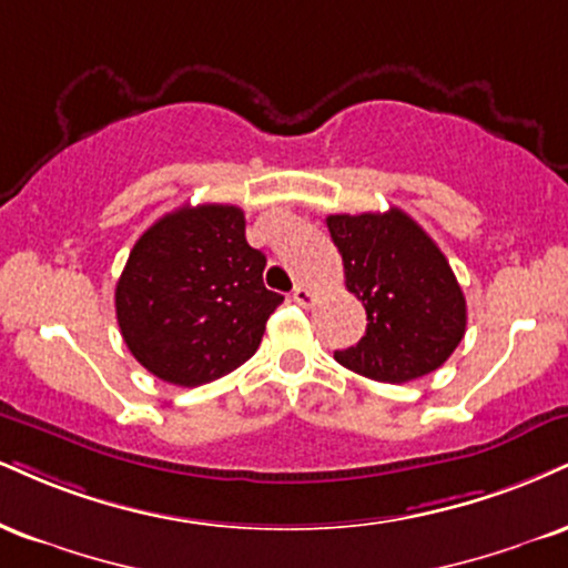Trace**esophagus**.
Masks as SVG:
<instances>
[{"mask_svg": "<svg viewBox=\"0 0 568 568\" xmlns=\"http://www.w3.org/2000/svg\"><path fill=\"white\" fill-rule=\"evenodd\" d=\"M314 298H317V293H314L312 288H306V285H296V288H293V302L296 304L312 306Z\"/></svg>", "mask_w": 568, "mask_h": 568, "instance_id": "esophagus-1", "label": "esophagus"}]
</instances>
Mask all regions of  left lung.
Listing matches in <instances>:
<instances>
[{
  "mask_svg": "<svg viewBox=\"0 0 568 568\" xmlns=\"http://www.w3.org/2000/svg\"><path fill=\"white\" fill-rule=\"evenodd\" d=\"M325 222L346 288L367 312L365 336L336 352V362L381 384H407L442 367L466 336V296L439 245L402 209Z\"/></svg>",
  "mask_w": 568,
  "mask_h": 568,
  "instance_id": "obj_1",
  "label": "left lung"
}]
</instances>
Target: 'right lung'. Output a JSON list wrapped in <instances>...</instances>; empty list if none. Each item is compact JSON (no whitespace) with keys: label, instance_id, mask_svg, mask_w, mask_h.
Here are the masks:
<instances>
[{"label":"right lung","instance_id":"add662e5","mask_svg":"<svg viewBox=\"0 0 568 568\" xmlns=\"http://www.w3.org/2000/svg\"><path fill=\"white\" fill-rule=\"evenodd\" d=\"M245 241L237 206H182L142 232L115 285V317L134 359L174 386H201L254 357L283 296Z\"/></svg>","mask_w":568,"mask_h":568}]
</instances>
